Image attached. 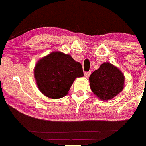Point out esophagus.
I'll use <instances>...</instances> for the list:
<instances>
[{
    "label": "esophagus",
    "mask_w": 146,
    "mask_h": 146,
    "mask_svg": "<svg viewBox=\"0 0 146 146\" xmlns=\"http://www.w3.org/2000/svg\"><path fill=\"white\" fill-rule=\"evenodd\" d=\"M90 74H91V72H84V75H85V77H88L89 76H90Z\"/></svg>",
    "instance_id": "34e87169"
}]
</instances>
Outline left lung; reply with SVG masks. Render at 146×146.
I'll list each match as a JSON object with an SVG mask.
<instances>
[{"instance_id": "8db88e82", "label": "left lung", "mask_w": 146, "mask_h": 146, "mask_svg": "<svg viewBox=\"0 0 146 146\" xmlns=\"http://www.w3.org/2000/svg\"><path fill=\"white\" fill-rule=\"evenodd\" d=\"M89 81L94 94L102 100H109L122 91L124 76L117 67L104 63L91 74Z\"/></svg>"}]
</instances>
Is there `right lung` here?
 I'll use <instances>...</instances> for the list:
<instances>
[{
  "label": "right lung",
  "instance_id": "right-lung-1",
  "mask_svg": "<svg viewBox=\"0 0 146 146\" xmlns=\"http://www.w3.org/2000/svg\"><path fill=\"white\" fill-rule=\"evenodd\" d=\"M83 76L82 65L70 55L55 52L39 60L34 77L41 92L51 99L66 96L76 77Z\"/></svg>",
  "mask_w": 146,
  "mask_h": 146
}]
</instances>
